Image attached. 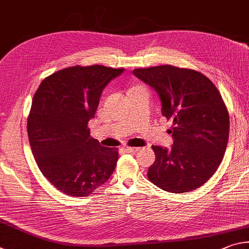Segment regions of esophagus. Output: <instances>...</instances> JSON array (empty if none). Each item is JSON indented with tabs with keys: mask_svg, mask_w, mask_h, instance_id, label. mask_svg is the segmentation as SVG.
<instances>
[{
	"mask_svg": "<svg viewBox=\"0 0 249 249\" xmlns=\"http://www.w3.org/2000/svg\"><path fill=\"white\" fill-rule=\"evenodd\" d=\"M124 152H127V153H137V152L140 150L139 147H130V146H124Z\"/></svg>",
	"mask_w": 249,
	"mask_h": 249,
	"instance_id": "34e87169",
	"label": "esophagus"
}]
</instances>
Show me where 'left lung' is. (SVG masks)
<instances>
[{"label": "left lung", "instance_id": "8db88e82", "mask_svg": "<svg viewBox=\"0 0 249 249\" xmlns=\"http://www.w3.org/2000/svg\"><path fill=\"white\" fill-rule=\"evenodd\" d=\"M132 72L158 91L162 115L173 122L172 149L152 146L156 159L149 180L173 194L199 188L216 172L228 145L230 116L220 91L191 69L165 64Z\"/></svg>", "mask_w": 249, "mask_h": 249}]
</instances>
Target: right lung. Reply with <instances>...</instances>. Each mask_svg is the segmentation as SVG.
<instances>
[{
	"label": "right lung",
	"instance_id": "right-lung-1",
	"mask_svg": "<svg viewBox=\"0 0 249 249\" xmlns=\"http://www.w3.org/2000/svg\"><path fill=\"white\" fill-rule=\"evenodd\" d=\"M95 64L59 70L34 95L27 120L28 139L39 169L56 189L87 197L111 176L117 147H105L87 127L104 87L124 72Z\"/></svg>",
	"mask_w": 249,
	"mask_h": 249
}]
</instances>
